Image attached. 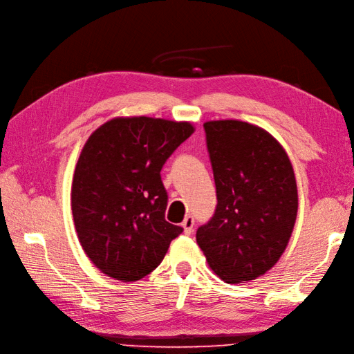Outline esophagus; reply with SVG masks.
<instances>
[{
  "instance_id": "1",
  "label": "esophagus",
  "mask_w": 354,
  "mask_h": 354,
  "mask_svg": "<svg viewBox=\"0 0 354 354\" xmlns=\"http://www.w3.org/2000/svg\"><path fill=\"white\" fill-rule=\"evenodd\" d=\"M194 224H195V221H194L192 216H186L185 218V221L182 223L185 234H191L194 232Z\"/></svg>"
}]
</instances>
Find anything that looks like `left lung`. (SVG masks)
Returning <instances> with one entry per match:
<instances>
[{
	"label": "left lung",
	"instance_id": "8db88e82",
	"mask_svg": "<svg viewBox=\"0 0 354 354\" xmlns=\"http://www.w3.org/2000/svg\"><path fill=\"white\" fill-rule=\"evenodd\" d=\"M216 209L197 243L225 283L254 280L277 263L294 230L298 194L289 157L268 131L224 120L204 124Z\"/></svg>",
	"mask_w": 354,
	"mask_h": 354
}]
</instances>
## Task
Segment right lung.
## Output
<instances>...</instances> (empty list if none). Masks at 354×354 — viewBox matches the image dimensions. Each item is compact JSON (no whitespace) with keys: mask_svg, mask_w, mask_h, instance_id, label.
Wrapping results in <instances>:
<instances>
[{"mask_svg":"<svg viewBox=\"0 0 354 354\" xmlns=\"http://www.w3.org/2000/svg\"><path fill=\"white\" fill-rule=\"evenodd\" d=\"M192 133L189 122L115 118L84 144L73 180V216L84 253L106 276L145 277L183 232L165 219L160 171Z\"/></svg>","mask_w":354,"mask_h":354,"instance_id":"add662e5","label":"right lung"}]
</instances>
